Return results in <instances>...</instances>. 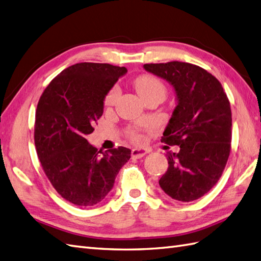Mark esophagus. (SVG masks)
Wrapping results in <instances>:
<instances>
[{
    "instance_id": "obj_1",
    "label": "esophagus",
    "mask_w": 261,
    "mask_h": 261,
    "mask_svg": "<svg viewBox=\"0 0 261 261\" xmlns=\"http://www.w3.org/2000/svg\"><path fill=\"white\" fill-rule=\"evenodd\" d=\"M147 153H148L147 149H132L131 156L133 159H140Z\"/></svg>"
}]
</instances>
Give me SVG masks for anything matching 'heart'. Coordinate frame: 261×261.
Listing matches in <instances>:
<instances>
[{"label": "heart", "instance_id": "heart-1", "mask_svg": "<svg viewBox=\"0 0 261 261\" xmlns=\"http://www.w3.org/2000/svg\"><path fill=\"white\" fill-rule=\"evenodd\" d=\"M133 84H135L137 92L139 93V95H140L142 99L147 98L148 95L154 94V93L165 94V92H166V88H165V86H163V83L159 80L158 77H155L153 75L143 74V75L138 76L135 80V82H133ZM118 95H119V89L117 87L113 88L110 91V93L107 95L106 105L112 106L113 103L116 102ZM130 137L133 141L140 140V136H139L136 132H131Z\"/></svg>", "mask_w": 261, "mask_h": 261}]
</instances>
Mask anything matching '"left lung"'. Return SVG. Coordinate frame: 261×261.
<instances>
[{"label":"left lung","mask_w":261,"mask_h":261,"mask_svg":"<svg viewBox=\"0 0 261 261\" xmlns=\"http://www.w3.org/2000/svg\"><path fill=\"white\" fill-rule=\"evenodd\" d=\"M175 93L162 141L180 145L168 152V170L159 180L166 195L181 202L202 197L221 177L231 143V109L221 83L200 66L186 62L144 64Z\"/></svg>","instance_id":"8db88e82"}]
</instances>
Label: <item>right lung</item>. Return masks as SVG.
<instances>
[{"label":"right lung","instance_id":"obj_1","mask_svg":"<svg viewBox=\"0 0 261 261\" xmlns=\"http://www.w3.org/2000/svg\"><path fill=\"white\" fill-rule=\"evenodd\" d=\"M126 72L108 63H76L54 77L39 100L36 153L54 189L75 205L101 202L131 158L128 148L103 152L86 139L102 116L106 95Z\"/></svg>","mask_w":261,"mask_h":261}]
</instances>
